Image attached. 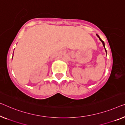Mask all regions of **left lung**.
I'll list each match as a JSON object with an SVG mask.
<instances>
[{
    "instance_id": "1",
    "label": "left lung",
    "mask_w": 125,
    "mask_h": 125,
    "mask_svg": "<svg viewBox=\"0 0 125 125\" xmlns=\"http://www.w3.org/2000/svg\"><path fill=\"white\" fill-rule=\"evenodd\" d=\"M97 35V36H98V38H99V39H100V41H101V42H102V43H103V45L104 47V48H105V44H104V42H103V40H102V39L100 38V37H99V36L98 35ZM105 52H106V53H107V51H106V49H105Z\"/></svg>"
}]
</instances>
